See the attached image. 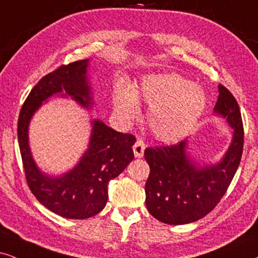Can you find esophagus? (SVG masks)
I'll return each instance as SVG.
<instances>
[{"mask_svg": "<svg viewBox=\"0 0 258 258\" xmlns=\"http://www.w3.org/2000/svg\"><path fill=\"white\" fill-rule=\"evenodd\" d=\"M145 144L142 142V140H137L136 144L133 145V152H135V156L137 158H140L143 157V155H144V151H145Z\"/></svg>", "mask_w": 258, "mask_h": 258, "instance_id": "esophagus-1", "label": "esophagus"}]
</instances>
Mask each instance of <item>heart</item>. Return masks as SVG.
<instances>
[{
    "instance_id": "obj_1",
    "label": "heart",
    "mask_w": 258,
    "mask_h": 258,
    "mask_svg": "<svg viewBox=\"0 0 258 258\" xmlns=\"http://www.w3.org/2000/svg\"><path fill=\"white\" fill-rule=\"evenodd\" d=\"M150 106L148 125L158 140L174 143L187 137L207 106L201 87L175 74L149 75L135 90L120 87L113 96L114 113L128 123L139 115L138 101Z\"/></svg>"
}]
</instances>
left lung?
Here are the masks:
<instances>
[{
	"instance_id": "1",
	"label": "left lung",
	"mask_w": 258,
	"mask_h": 258,
	"mask_svg": "<svg viewBox=\"0 0 258 258\" xmlns=\"http://www.w3.org/2000/svg\"><path fill=\"white\" fill-rule=\"evenodd\" d=\"M213 114L231 127V143L219 161L199 162L189 151L188 139L180 144L146 149L150 176L145 184L149 213L169 225L197 221L217 206L236 174L243 152L242 115L236 99L218 86Z\"/></svg>"
}]
</instances>
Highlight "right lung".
<instances>
[{
  "instance_id": "obj_1",
  "label": "right lung",
  "mask_w": 258,
  "mask_h": 258,
  "mask_svg": "<svg viewBox=\"0 0 258 258\" xmlns=\"http://www.w3.org/2000/svg\"><path fill=\"white\" fill-rule=\"evenodd\" d=\"M89 64L90 59L78 60L42 77L29 93L19 115L18 140L29 188L41 205L67 219H87L100 213L108 200V182L135 158V137L116 132L100 119L90 121L87 150L70 170L60 175L48 174L33 158L29 123L50 97L70 99L84 109L93 108Z\"/></svg>"
}]
</instances>
